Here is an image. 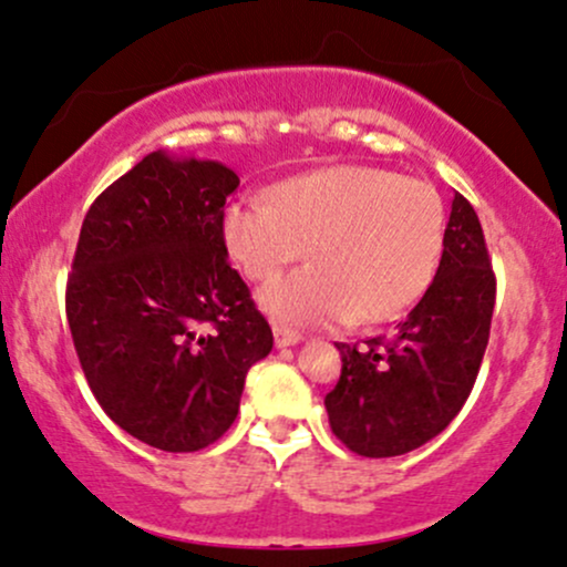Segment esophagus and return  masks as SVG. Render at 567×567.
<instances>
[{"label":"esophagus","mask_w":567,"mask_h":567,"mask_svg":"<svg viewBox=\"0 0 567 567\" xmlns=\"http://www.w3.org/2000/svg\"><path fill=\"white\" fill-rule=\"evenodd\" d=\"M301 339L303 336L298 331H290V328H282V326H274V341H277V347H293Z\"/></svg>","instance_id":"34e87169"}]
</instances>
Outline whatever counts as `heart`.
<instances>
[{
    "label": "heart",
    "mask_w": 567,
    "mask_h": 567,
    "mask_svg": "<svg viewBox=\"0 0 567 567\" xmlns=\"http://www.w3.org/2000/svg\"><path fill=\"white\" fill-rule=\"evenodd\" d=\"M223 236L250 279H271L260 307L293 326L401 317L431 288L444 252L441 196L422 179L377 166H328L285 179L266 198L236 202Z\"/></svg>",
    "instance_id": "obj_1"
}]
</instances>
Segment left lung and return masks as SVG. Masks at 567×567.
Segmentation results:
<instances>
[{
    "label": "left lung",
    "instance_id": "left-lung-1",
    "mask_svg": "<svg viewBox=\"0 0 567 567\" xmlns=\"http://www.w3.org/2000/svg\"><path fill=\"white\" fill-rule=\"evenodd\" d=\"M495 309V274L482 223L452 198L431 288L390 339L344 344L339 384L326 395L331 431L363 457H398L435 439L474 390Z\"/></svg>",
    "mask_w": 567,
    "mask_h": 567
}]
</instances>
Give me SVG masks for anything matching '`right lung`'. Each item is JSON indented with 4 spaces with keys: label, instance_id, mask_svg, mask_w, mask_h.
<instances>
[{
    "label": "right lung",
    "instance_id": "add662e5",
    "mask_svg": "<svg viewBox=\"0 0 567 567\" xmlns=\"http://www.w3.org/2000/svg\"><path fill=\"white\" fill-rule=\"evenodd\" d=\"M220 161L155 151L91 204L66 320L99 406L142 444L196 452L231 427L274 336L228 264Z\"/></svg>",
    "mask_w": 567,
    "mask_h": 567
}]
</instances>
